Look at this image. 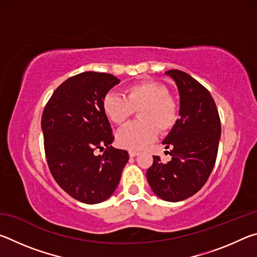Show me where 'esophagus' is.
Here are the masks:
<instances>
[{
  "mask_svg": "<svg viewBox=\"0 0 257 257\" xmlns=\"http://www.w3.org/2000/svg\"><path fill=\"white\" fill-rule=\"evenodd\" d=\"M139 154L138 151H134V150H130L129 151V156H132V158H134V156H136Z\"/></svg>",
  "mask_w": 257,
  "mask_h": 257,
  "instance_id": "1",
  "label": "esophagus"
}]
</instances>
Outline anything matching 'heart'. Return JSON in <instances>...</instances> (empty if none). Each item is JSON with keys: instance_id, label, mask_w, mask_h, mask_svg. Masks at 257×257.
Here are the masks:
<instances>
[{"instance_id": "heart-1", "label": "heart", "mask_w": 257, "mask_h": 257, "mask_svg": "<svg viewBox=\"0 0 257 257\" xmlns=\"http://www.w3.org/2000/svg\"><path fill=\"white\" fill-rule=\"evenodd\" d=\"M103 111L116 124L125 122L138 110L136 122L116 133L121 147L137 150L153 142L158 133H167L178 120V104L170 90L156 81H144L124 88V96L108 92L103 97Z\"/></svg>"}]
</instances>
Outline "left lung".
Returning <instances> with one entry per match:
<instances>
[{
  "mask_svg": "<svg viewBox=\"0 0 257 257\" xmlns=\"http://www.w3.org/2000/svg\"><path fill=\"white\" fill-rule=\"evenodd\" d=\"M176 81L180 95V118L163 141L170 147L171 161L161 162L153 156L146 172L152 190L168 202H180L193 196L205 185L214 168L221 122L210 92L180 70L165 72Z\"/></svg>",
  "mask_w": 257,
  "mask_h": 257,
  "instance_id": "obj_1",
  "label": "left lung"
}]
</instances>
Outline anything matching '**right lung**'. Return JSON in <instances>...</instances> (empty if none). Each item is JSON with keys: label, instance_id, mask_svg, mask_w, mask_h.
Wrapping results in <instances>:
<instances>
[{"label": "right lung", "instance_id": "add662e5", "mask_svg": "<svg viewBox=\"0 0 257 257\" xmlns=\"http://www.w3.org/2000/svg\"><path fill=\"white\" fill-rule=\"evenodd\" d=\"M120 80L110 73L86 71L63 81L42 115L44 150L54 180L77 201H105L119 185L129 160L114 139L103 111V97ZM106 147V149L103 147ZM96 149L103 151L95 156Z\"/></svg>", "mask_w": 257, "mask_h": 257}]
</instances>
